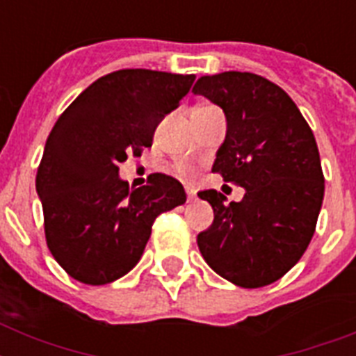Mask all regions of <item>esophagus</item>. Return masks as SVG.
<instances>
[{
    "mask_svg": "<svg viewBox=\"0 0 356 356\" xmlns=\"http://www.w3.org/2000/svg\"><path fill=\"white\" fill-rule=\"evenodd\" d=\"M186 195H188V201L195 200V188H194V186H186Z\"/></svg>",
    "mask_w": 356,
    "mask_h": 356,
    "instance_id": "obj_1",
    "label": "esophagus"
}]
</instances>
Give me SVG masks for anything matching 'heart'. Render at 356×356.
Returning <instances> with one entry per match:
<instances>
[{"label":"heart","mask_w":356,"mask_h":356,"mask_svg":"<svg viewBox=\"0 0 356 356\" xmlns=\"http://www.w3.org/2000/svg\"><path fill=\"white\" fill-rule=\"evenodd\" d=\"M179 172H181V173H190V168L188 166H179Z\"/></svg>","instance_id":"obj_1"}]
</instances>
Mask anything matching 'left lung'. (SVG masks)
Wrapping results in <instances>:
<instances>
[{
  "label": "left lung",
  "instance_id": "1",
  "mask_svg": "<svg viewBox=\"0 0 356 356\" xmlns=\"http://www.w3.org/2000/svg\"><path fill=\"white\" fill-rule=\"evenodd\" d=\"M192 92L227 120L212 172L245 190L229 205L216 190L197 194L214 211L197 234L201 254L236 286L271 284L303 257L320 216L325 179L314 134L292 97L260 75H203Z\"/></svg>",
  "mask_w": 356,
  "mask_h": 356
}]
</instances>
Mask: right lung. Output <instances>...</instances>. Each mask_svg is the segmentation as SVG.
Here are the masks:
<instances>
[{"mask_svg": "<svg viewBox=\"0 0 356 356\" xmlns=\"http://www.w3.org/2000/svg\"><path fill=\"white\" fill-rule=\"evenodd\" d=\"M195 75L118 70L83 90L47 136L36 172L47 248L70 277L113 282L138 264L159 214L186 201L177 179L153 173L129 188L120 162L153 144Z\"/></svg>", "mask_w": 356, "mask_h": 356, "instance_id": "1", "label": "right lung"}]
</instances>
